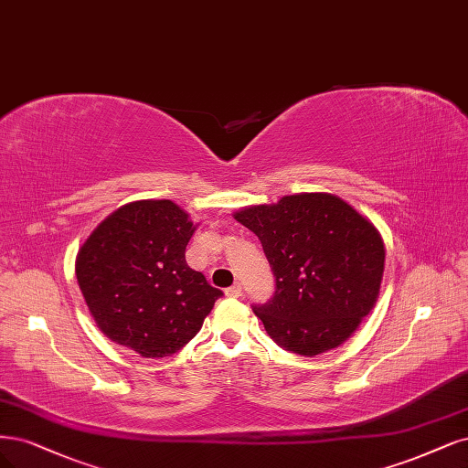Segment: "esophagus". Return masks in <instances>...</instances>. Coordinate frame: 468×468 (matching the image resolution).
<instances>
[{
    "label": "esophagus",
    "mask_w": 468,
    "mask_h": 468,
    "mask_svg": "<svg viewBox=\"0 0 468 468\" xmlns=\"http://www.w3.org/2000/svg\"><path fill=\"white\" fill-rule=\"evenodd\" d=\"M224 294L230 296V298H239V296H241V286H239V284H234V286L224 290Z\"/></svg>",
    "instance_id": "obj_1"
}]
</instances>
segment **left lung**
Here are the masks:
<instances>
[{"instance_id":"left-lung-1","label":"left lung","mask_w":468,"mask_h":468,"mask_svg":"<svg viewBox=\"0 0 468 468\" xmlns=\"http://www.w3.org/2000/svg\"><path fill=\"white\" fill-rule=\"evenodd\" d=\"M234 218L261 239L275 275V294L253 312L284 350L310 358L336 348L374 310L383 239L341 197L298 193L244 207Z\"/></svg>"}]
</instances>
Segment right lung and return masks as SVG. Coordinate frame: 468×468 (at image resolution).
I'll use <instances>...</instances> for the list:
<instances>
[{"label": "right lung", "instance_id": "add662e5", "mask_svg": "<svg viewBox=\"0 0 468 468\" xmlns=\"http://www.w3.org/2000/svg\"><path fill=\"white\" fill-rule=\"evenodd\" d=\"M196 229L174 201L143 199L108 215L80 246L77 282L110 341L165 358L197 335L222 292L186 263Z\"/></svg>", "mask_w": 468, "mask_h": 468}]
</instances>
